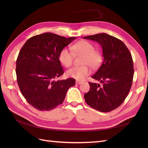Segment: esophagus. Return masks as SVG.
<instances>
[{"instance_id":"esophagus-1","label":"esophagus","mask_w":148,"mask_h":148,"mask_svg":"<svg viewBox=\"0 0 148 148\" xmlns=\"http://www.w3.org/2000/svg\"><path fill=\"white\" fill-rule=\"evenodd\" d=\"M83 82H81V81H77L76 82V83L77 84H82Z\"/></svg>"}]
</instances>
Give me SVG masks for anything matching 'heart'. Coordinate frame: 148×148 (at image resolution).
I'll return each mask as SVG.
<instances>
[{"label": "heart", "mask_w": 148, "mask_h": 148, "mask_svg": "<svg viewBox=\"0 0 148 148\" xmlns=\"http://www.w3.org/2000/svg\"><path fill=\"white\" fill-rule=\"evenodd\" d=\"M71 52L66 48L62 49L59 54V59L61 64L65 66H70L73 64L74 54L84 55L83 64H88L92 68L98 66L102 61L101 53L95 50L92 44L86 41H80L71 47ZM91 73V70L86 65L82 66H73L66 71L68 77L77 80H83Z\"/></svg>", "instance_id": "obj_1"}]
</instances>
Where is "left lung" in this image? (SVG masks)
Segmentation results:
<instances>
[{"label": "left lung", "mask_w": 148, "mask_h": 148, "mask_svg": "<svg viewBox=\"0 0 148 148\" xmlns=\"http://www.w3.org/2000/svg\"><path fill=\"white\" fill-rule=\"evenodd\" d=\"M99 43L104 60L91 78L102 83H89L90 89L84 95L87 104L102 112L117 108L130 90L134 75L131 53L120 39L106 33L85 36Z\"/></svg>", "instance_id": "1"}]
</instances>
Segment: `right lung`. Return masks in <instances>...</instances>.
<instances>
[{"label": "right lung", "mask_w": 148, "mask_h": 148, "mask_svg": "<svg viewBox=\"0 0 148 148\" xmlns=\"http://www.w3.org/2000/svg\"><path fill=\"white\" fill-rule=\"evenodd\" d=\"M77 38L51 33L34 36L21 49L16 60L17 82L29 104L40 110H50L64 102L73 78L54 81L64 74L60 51Z\"/></svg>", "instance_id": "obj_1"}]
</instances>
